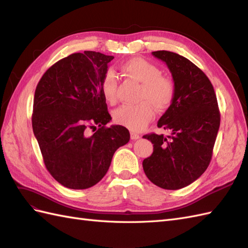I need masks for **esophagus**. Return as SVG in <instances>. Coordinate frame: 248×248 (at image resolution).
I'll return each mask as SVG.
<instances>
[{
	"mask_svg": "<svg viewBox=\"0 0 248 248\" xmlns=\"http://www.w3.org/2000/svg\"><path fill=\"white\" fill-rule=\"evenodd\" d=\"M140 138V134H138V133H136V132H131L130 133V139L132 140H139Z\"/></svg>",
	"mask_w": 248,
	"mask_h": 248,
	"instance_id": "1",
	"label": "esophagus"
}]
</instances>
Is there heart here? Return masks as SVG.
Returning a JSON list of instances; mask_svg holds the SVG:
<instances>
[{
	"mask_svg": "<svg viewBox=\"0 0 248 248\" xmlns=\"http://www.w3.org/2000/svg\"><path fill=\"white\" fill-rule=\"evenodd\" d=\"M121 71L141 84L137 104H124L118 108L112 115L114 122L132 131L144 129L154 117V108L159 111L168 109L175 99L176 87L170 78L162 77V71L156 65L142 58H131L125 61ZM118 80L114 71L104 74L100 89L106 100L114 103L117 99Z\"/></svg>",
	"mask_w": 248,
	"mask_h": 248,
	"instance_id": "1",
	"label": "heart"
}]
</instances>
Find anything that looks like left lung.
<instances>
[{
    "label": "left lung",
    "instance_id": "1",
    "mask_svg": "<svg viewBox=\"0 0 248 248\" xmlns=\"http://www.w3.org/2000/svg\"><path fill=\"white\" fill-rule=\"evenodd\" d=\"M152 55L167 64L176 87L175 99L157 126L170 134H146L153 153L144 159L148 179L163 189L191 184L207 170L220 125V114L211 81L188 59L168 50Z\"/></svg>",
    "mask_w": 248,
    "mask_h": 248
}]
</instances>
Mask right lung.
I'll return each instance as SVG.
<instances>
[{"label": "right lung", "instance_id": "1", "mask_svg": "<svg viewBox=\"0 0 248 248\" xmlns=\"http://www.w3.org/2000/svg\"><path fill=\"white\" fill-rule=\"evenodd\" d=\"M112 59L91 50L72 54L48 68L36 87L34 136L47 170L67 188L98 183L117 149L129 141L125 127L107 126L111 117L100 84Z\"/></svg>", "mask_w": 248, "mask_h": 248}]
</instances>
